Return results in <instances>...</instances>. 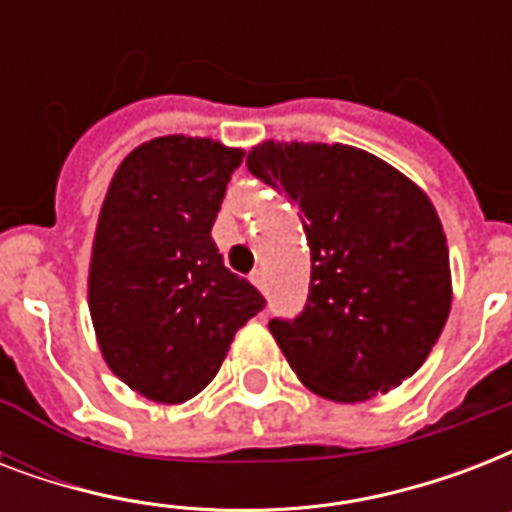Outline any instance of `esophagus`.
I'll list each match as a JSON object with an SVG mask.
<instances>
[{
    "label": "esophagus",
    "mask_w": 512,
    "mask_h": 512,
    "mask_svg": "<svg viewBox=\"0 0 512 512\" xmlns=\"http://www.w3.org/2000/svg\"><path fill=\"white\" fill-rule=\"evenodd\" d=\"M252 284H255L260 292H268V276H265V271H255L252 273Z\"/></svg>",
    "instance_id": "obj_1"
}]
</instances>
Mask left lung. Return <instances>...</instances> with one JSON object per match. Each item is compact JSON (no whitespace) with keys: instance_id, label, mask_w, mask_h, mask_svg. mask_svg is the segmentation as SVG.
I'll use <instances>...</instances> for the list:
<instances>
[{"instance_id":"obj_1","label":"left lung","mask_w":512,"mask_h":512,"mask_svg":"<svg viewBox=\"0 0 512 512\" xmlns=\"http://www.w3.org/2000/svg\"><path fill=\"white\" fill-rule=\"evenodd\" d=\"M247 167L297 207L311 287L268 329L303 385L332 401L398 388L452 308L446 236L430 199L377 156L327 143H263Z\"/></svg>"}]
</instances>
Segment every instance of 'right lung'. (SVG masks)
I'll return each instance as SVG.
<instances>
[{
  "label": "right lung",
  "instance_id": "right-lung-1",
  "mask_svg": "<svg viewBox=\"0 0 512 512\" xmlns=\"http://www.w3.org/2000/svg\"><path fill=\"white\" fill-rule=\"evenodd\" d=\"M244 151L167 135L135 148L100 209L90 313L111 372L159 404L207 388L265 297L209 236Z\"/></svg>",
  "mask_w": 512,
  "mask_h": 512
}]
</instances>
